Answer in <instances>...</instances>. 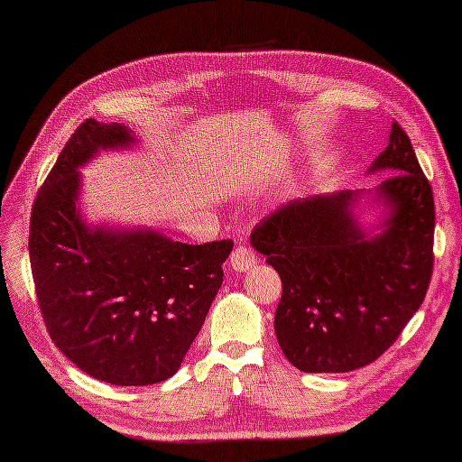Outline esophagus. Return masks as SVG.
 Listing matches in <instances>:
<instances>
[{
    "label": "esophagus",
    "instance_id": "1",
    "mask_svg": "<svg viewBox=\"0 0 462 462\" xmlns=\"http://www.w3.org/2000/svg\"><path fill=\"white\" fill-rule=\"evenodd\" d=\"M256 262H258L256 254H254L246 246H236V248H234V252L230 254V263L236 272H246V270L254 268V263H256Z\"/></svg>",
    "mask_w": 462,
    "mask_h": 462
}]
</instances>
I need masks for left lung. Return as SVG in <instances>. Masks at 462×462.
Returning <instances> with one entry per match:
<instances>
[{"label":"left lung","instance_id":"1","mask_svg":"<svg viewBox=\"0 0 462 462\" xmlns=\"http://www.w3.org/2000/svg\"><path fill=\"white\" fill-rule=\"evenodd\" d=\"M381 171L393 174L371 192L291 200L252 232V246L282 278L273 329L300 371L369 365L425 300L433 273V190L399 123L367 172ZM361 201L382 212L369 229L356 218Z\"/></svg>","mask_w":462,"mask_h":462}]
</instances>
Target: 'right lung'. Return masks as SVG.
<instances>
[{
  "instance_id": "1",
  "label": "right lung",
  "mask_w": 462,
  "mask_h": 462,
  "mask_svg": "<svg viewBox=\"0 0 462 462\" xmlns=\"http://www.w3.org/2000/svg\"><path fill=\"white\" fill-rule=\"evenodd\" d=\"M119 123L79 125L37 192L29 258L49 336L77 367L111 385L172 377L222 286L234 242H174L152 228L89 224L81 172L101 151L133 149Z\"/></svg>"
}]
</instances>
